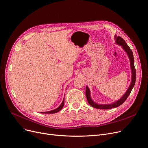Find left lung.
<instances>
[{
	"label": "left lung",
	"mask_w": 148,
	"mask_h": 148,
	"mask_svg": "<svg viewBox=\"0 0 148 148\" xmlns=\"http://www.w3.org/2000/svg\"><path fill=\"white\" fill-rule=\"evenodd\" d=\"M115 43L123 48V49L126 53L127 55L128 56V57H129V59H130V65H131V73H132L131 82V84H130L129 88H128L126 92H125V94L123 96H122V97L119 100H118L117 101H115L111 104H98V103H97L94 102L91 97L90 90H89V88L88 87V86H86V99H87L88 102L89 103V104L93 108H97V109H100V110H110V109L115 108L117 106H119L121 104H123L125 102V101L127 99L128 96H129V95L130 94L132 88L134 86L135 83H136V68H135V66H134V56H133L132 50L131 49V48L129 47H128L126 42L121 37L115 36Z\"/></svg>",
	"instance_id": "1"
}]
</instances>
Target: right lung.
<instances>
[{
  "label": "right lung",
  "mask_w": 148,
  "mask_h": 148,
  "mask_svg": "<svg viewBox=\"0 0 148 148\" xmlns=\"http://www.w3.org/2000/svg\"><path fill=\"white\" fill-rule=\"evenodd\" d=\"M64 99H63V101H62V103H61V105L57 108H56V109H55V110H52V111H47V112H41L40 113H43V114H54V113H56V112H59V111H60L63 108V105H64Z\"/></svg>",
  "instance_id": "add662e5"
}]
</instances>
